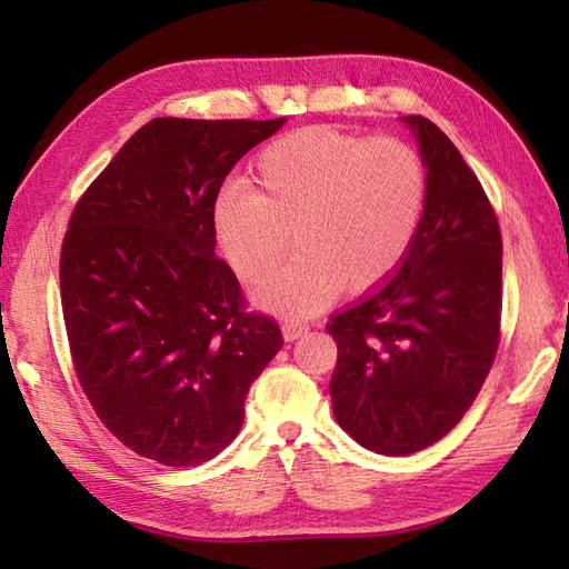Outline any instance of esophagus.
I'll use <instances>...</instances> for the list:
<instances>
[{
	"label": "esophagus",
	"instance_id": "obj_1",
	"mask_svg": "<svg viewBox=\"0 0 569 569\" xmlns=\"http://www.w3.org/2000/svg\"><path fill=\"white\" fill-rule=\"evenodd\" d=\"M281 330H283V340H286V342H293V340H298V337H303L310 328H308L306 322L286 320V322L281 325Z\"/></svg>",
	"mask_w": 569,
	"mask_h": 569
}]
</instances>
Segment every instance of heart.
Instances as JSON below:
<instances>
[{"mask_svg":"<svg viewBox=\"0 0 569 569\" xmlns=\"http://www.w3.org/2000/svg\"><path fill=\"white\" fill-rule=\"evenodd\" d=\"M257 190L227 186L212 202L224 259L253 283L291 247L296 257L257 288L276 316L303 318L337 293L389 283L413 249L428 200V173L413 147L337 127L278 137L251 166Z\"/></svg>","mask_w":569,"mask_h":569,"instance_id":"1","label":"heart"}]
</instances>
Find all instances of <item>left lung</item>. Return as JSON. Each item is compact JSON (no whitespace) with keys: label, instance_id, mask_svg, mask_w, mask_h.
Wrapping results in <instances>:
<instances>
[{"label":"left lung","instance_id":"obj_1","mask_svg":"<svg viewBox=\"0 0 569 569\" xmlns=\"http://www.w3.org/2000/svg\"><path fill=\"white\" fill-rule=\"evenodd\" d=\"M428 168L420 232L377 293L328 325L335 418L371 452L442 440L475 403L501 340V229L475 171L420 114L403 117Z\"/></svg>","mask_w":569,"mask_h":569}]
</instances>
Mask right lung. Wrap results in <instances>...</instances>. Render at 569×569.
<instances>
[{
    "mask_svg": "<svg viewBox=\"0 0 569 569\" xmlns=\"http://www.w3.org/2000/svg\"><path fill=\"white\" fill-rule=\"evenodd\" d=\"M286 119L159 117L82 192L60 249L72 367L102 426L166 467L220 455L283 345L214 257L227 173Z\"/></svg>",
    "mask_w": 569,
    "mask_h": 569,
    "instance_id": "right-lung-1",
    "label": "right lung"
}]
</instances>
